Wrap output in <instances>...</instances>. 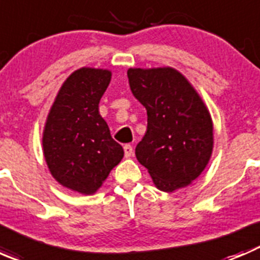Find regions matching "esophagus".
Segmentation results:
<instances>
[{"label":"esophagus","instance_id":"1","mask_svg":"<svg viewBox=\"0 0 260 260\" xmlns=\"http://www.w3.org/2000/svg\"><path fill=\"white\" fill-rule=\"evenodd\" d=\"M123 148H124V157L125 158H128V157H131L133 154V147L131 146V145H125L124 147H123Z\"/></svg>","mask_w":260,"mask_h":260}]
</instances>
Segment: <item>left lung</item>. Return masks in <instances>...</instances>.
<instances>
[{
  "label": "left lung",
  "mask_w": 260,
  "mask_h": 260,
  "mask_svg": "<svg viewBox=\"0 0 260 260\" xmlns=\"http://www.w3.org/2000/svg\"><path fill=\"white\" fill-rule=\"evenodd\" d=\"M131 90L147 111V132L136 157L157 188L172 192L198 179L214 147L209 109L190 81L174 68H131Z\"/></svg>",
  "instance_id": "8db88e82"
}]
</instances>
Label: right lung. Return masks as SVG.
<instances>
[{
    "label": "right lung",
    "mask_w": 260,
    "mask_h": 260,
    "mask_svg": "<svg viewBox=\"0 0 260 260\" xmlns=\"http://www.w3.org/2000/svg\"><path fill=\"white\" fill-rule=\"evenodd\" d=\"M112 72L80 68L62 83L46 118L43 149L50 174L69 190L91 195L123 158L99 114Z\"/></svg>",
    "instance_id": "add662e5"
}]
</instances>
